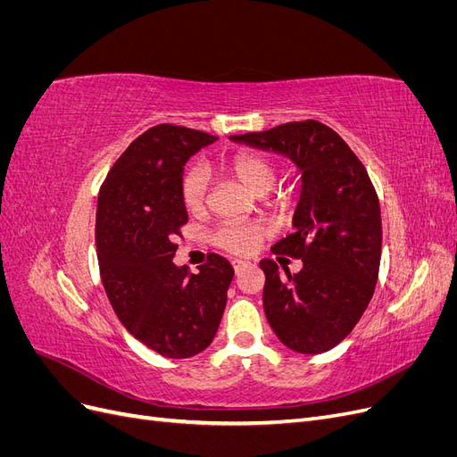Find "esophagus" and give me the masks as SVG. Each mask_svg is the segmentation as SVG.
Segmentation results:
<instances>
[{
	"mask_svg": "<svg viewBox=\"0 0 457 457\" xmlns=\"http://www.w3.org/2000/svg\"><path fill=\"white\" fill-rule=\"evenodd\" d=\"M232 267H234V270L240 272L242 269L250 267V262H247V261H242V259H234V261H232Z\"/></svg>",
	"mask_w": 457,
	"mask_h": 457,
	"instance_id": "1",
	"label": "esophagus"
}]
</instances>
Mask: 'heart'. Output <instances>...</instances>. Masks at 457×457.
Masks as SVG:
<instances>
[{
  "label": "heart",
  "mask_w": 457,
  "mask_h": 457,
  "mask_svg": "<svg viewBox=\"0 0 457 457\" xmlns=\"http://www.w3.org/2000/svg\"><path fill=\"white\" fill-rule=\"evenodd\" d=\"M230 177L255 196H262L274 187L278 179V165L265 154L259 152H237L227 158L220 165ZM207 192H210V179L204 168H190L181 183V195L185 207L192 213H202L207 207ZM272 205L276 210L286 212L292 205V195L289 192H278L274 196ZM267 238V228L257 223H238V220H228V223L219 225L213 232V244L220 250L234 255H250Z\"/></svg>",
  "instance_id": "1"
}]
</instances>
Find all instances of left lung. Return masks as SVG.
Wrapping results in <instances>:
<instances>
[{"instance_id":"left-lung-1","label":"left lung","mask_w":457,"mask_h":457,"mask_svg":"<svg viewBox=\"0 0 457 457\" xmlns=\"http://www.w3.org/2000/svg\"><path fill=\"white\" fill-rule=\"evenodd\" d=\"M230 139L280 152L303 173L295 230L272 245L274 253L301 259L303 269L282 276L272 259H262V307L286 347L303 354L334 349L362 318L379 274L381 210L364 163L316 120Z\"/></svg>"}]
</instances>
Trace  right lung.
Listing matches in <instances>:
<instances>
[{
	"label": "right lung",
	"instance_id": "right-lung-1",
	"mask_svg": "<svg viewBox=\"0 0 457 457\" xmlns=\"http://www.w3.org/2000/svg\"><path fill=\"white\" fill-rule=\"evenodd\" d=\"M215 135L173 123L150 128L108 171L96 202L101 280L120 322L148 349L188 358L210 347L234 269L217 253L198 274L173 262L188 213L185 163Z\"/></svg>",
	"mask_w": 457,
	"mask_h": 457
}]
</instances>
